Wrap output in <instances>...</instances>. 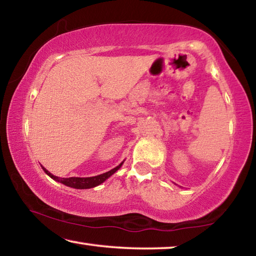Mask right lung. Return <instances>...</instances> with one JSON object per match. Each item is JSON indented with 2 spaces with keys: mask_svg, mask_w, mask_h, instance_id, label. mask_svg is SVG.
Returning a JSON list of instances; mask_svg holds the SVG:
<instances>
[{
  "mask_svg": "<svg viewBox=\"0 0 256 256\" xmlns=\"http://www.w3.org/2000/svg\"><path fill=\"white\" fill-rule=\"evenodd\" d=\"M123 162H120L118 167L112 168V170L107 172H104V174L100 175H97V176H94V177H68V178H60V177L58 176H54L53 174H50V172L42 166V170H44L47 175H48L50 178H53L56 182H60V183H62L66 186H70V188H80V190H84V188H94V186H98L100 185L102 183H104L108 177H110L112 174L116 170H118L120 166H122Z\"/></svg>",
  "mask_w": 256,
  "mask_h": 256,
  "instance_id": "add662e5",
  "label": "right lung"
}]
</instances>
